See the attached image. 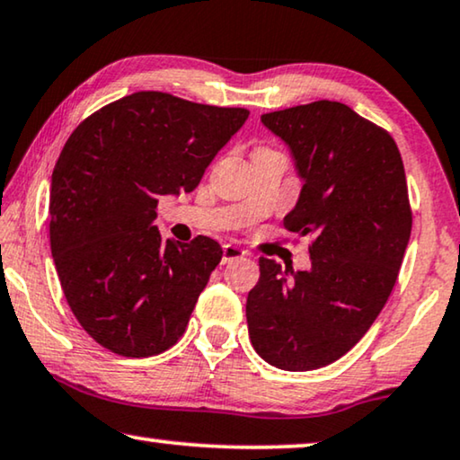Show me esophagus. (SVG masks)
<instances>
[{
    "instance_id": "obj_1",
    "label": "esophagus",
    "mask_w": 460,
    "mask_h": 460,
    "mask_svg": "<svg viewBox=\"0 0 460 460\" xmlns=\"http://www.w3.org/2000/svg\"><path fill=\"white\" fill-rule=\"evenodd\" d=\"M245 256V250H242V248H237V245H231V243H227V245H223V264H227V262H233V261H239V258H243Z\"/></svg>"
}]
</instances>
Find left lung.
<instances>
[{
  "label": "left lung",
  "instance_id": "8db88e82",
  "mask_svg": "<svg viewBox=\"0 0 460 460\" xmlns=\"http://www.w3.org/2000/svg\"><path fill=\"white\" fill-rule=\"evenodd\" d=\"M292 147L304 181L283 227L308 235V270L261 258L245 316L254 350L313 371L358 344L396 286L412 210L396 141L350 106L319 100L261 116Z\"/></svg>",
  "mask_w": 460,
  "mask_h": 460
}]
</instances>
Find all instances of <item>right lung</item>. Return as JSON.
Masks as SVG:
<instances>
[{
  "mask_svg": "<svg viewBox=\"0 0 460 460\" xmlns=\"http://www.w3.org/2000/svg\"><path fill=\"white\" fill-rule=\"evenodd\" d=\"M248 114L137 92L70 133L51 174V256L70 310L106 350L156 357L185 333L223 250L206 235L163 239L158 198L196 190Z\"/></svg>",
  "mask_w": 460,
  "mask_h": 460,
  "instance_id": "right-lung-1",
  "label": "right lung"
}]
</instances>
